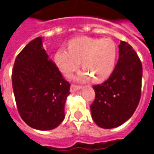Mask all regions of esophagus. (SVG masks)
Instances as JSON below:
<instances>
[{
	"label": "esophagus",
	"mask_w": 154,
	"mask_h": 154,
	"mask_svg": "<svg viewBox=\"0 0 154 154\" xmlns=\"http://www.w3.org/2000/svg\"><path fill=\"white\" fill-rule=\"evenodd\" d=\"M81 89H82V86H75V85H73V84L71 86V92L72 93H74L75 91H78Z\"/></svg>",
	"instance_id": "esophagus-1"
}]
</instances>
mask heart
I'll return each mask as SVG.
<instances>
[{
	"mask_svg": "<svg viewBox=\"0 0 154 154\" xmlns=\"http://www.w3.org/2000/svg\"><path fill=\"white\" fill-rule=\"evenodd\" d=\"M116 57L117 47L111 39L82 36L71 39L68 50H57L54 60L59 70L65 75L76 70L82 61L84 70L75 76V79L84 81L91 76L94 81L99 82L111 74Z\"/></svg>",
	"mask_w": 154,
	"mask_h": 154,
	"instance_id": "heart-1",
	"label": "heart"
}]
</instances>
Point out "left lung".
<instances>
[{"instance_id":"1","label":"left lung","mask_w":154,"mask_h":154,"mask_svg":"<svg viewBox=\"0 0 154 154\" xmlns=\"http://www.w3.org/2000/svg\"><path fill=\"white\" fill-rule=\"evenodd\" d=\"M119 58L108 79L93 86L96 97L90 106L92 118L103 128L124 124L136 111L141 95L143 68L136 51L121 41Z\"/></svg>"}]
</instances>
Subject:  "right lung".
I'll return each instance as SVG.
<instances>
[{"label": "right lung", "mask_w": 154, "mask_h": 154, "mask_svg": "<svg viewBox=\"0 0 154 154\" xmlns=\"http://www.w3.org/2000/svg\"><path fill=\"white\" fill-rule=\"evenodd\" d=\"M12 86L19 115L31 128L47 131L63 122L70 84L44 50L42 37L29 43L17 56Z\"/></svg>", "instance_id": "right-lung-1"}]
</instances>
